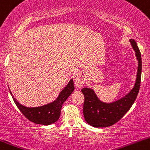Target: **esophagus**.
Returning <instances> with one entry per match:
<instances>
[{"mask_svg": "<svg viewBox=\"0 0 150 150\" xmlns=\"http://www.w3.org/2000/svg\"><path fill=\"white\" fill-rule=\"evenodd\" d=\"M84 76L82 75L81 72L76 74L74 76L75 85L79 88H81L84 84Z\"/></svg>", "mask_w": 150, "mask_h": 150, "instance_id": "obj_1", "label": "esophagus"}]
</instances>
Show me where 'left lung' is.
<instances>
[{
    "instance_id": "1",
    "label": "left lung",
    "mask_w": 150,
    "mask_h": 150,
    "mask_svg": "<svg viewBox=\"0 0 150 150\" xmlns=\"http://www.w3.org/2000/svg\"><path fill=\"white\" fill-rule=\"evenodd\" d=\"M129 42L135 51L138 61L137 78L132 89L125 96L111 103H105L100 100L92 88L84 87L81 89L84 95L83 108L84 119L93 127H108L117 123L129 111L137 99L141 83L142 57L135 40L129 39Z\"/></svg>"
}]
</instances>
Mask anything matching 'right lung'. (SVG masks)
<instances>
[{"label":"right lung","instance_id":"add662e5","mask_svg":"<svg viewBox=\"0 0 150 150\" xmlns=\"http://www.w3.org/2000/svg\"><path fill=\"white\" fill-rule=\"evenodd\" d=\"M74 90V85L73 79H71L69 81L67 85L61 91L55 100L38 107H27L23 105L18 103L16 98H14L11 90L10 93L15 104L27 119L37 124L47 126L55 123L59 119L62 105L71 95Z\"/></svg>","mask_w":150,"mask_h":150}]
</instances>
